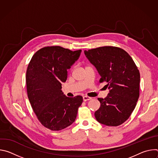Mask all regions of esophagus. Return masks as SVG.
Returning <instances> with one entry per match:
<instances>
[{"instance_id": "1", "label": "esophagus", "mask_w": 158, "mask_h": 158, "mask_svg": "<svg viewBox=\"0 0 158 158\" xmlns=\"http://www.w3.org/2000/svg\"><path fill=\"white\" fill-rule=\"evenodd\" d=\"M92 98L91 97H89V96H83V101H89L90 99H91Z\"/></svg>"}]
</instances>
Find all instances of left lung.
Here are the masks:
<instances>
[{"mask_svg": "<svg viewBox=\"0 0 158 158\" xmlns=\"http://www.w3.org/2000/svg\"><path fill=\"white\" fill-rule=\"evenodd\" d=\"M88 60L106 82L109 93L98 98L99 109L94 113L96 120L108 126H118L131 116L139 96L140 74L132 57L124 50L112 46L84 51Z\"/></svg>", "mask_w": 158, "mask_h": 158, "instance_id": "left-lung-1", "label": "left lung"}]
</instances>
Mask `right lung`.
<instances>
[{"mask_svg": "<svg viewBox=\"0 0 158 158\" xmlns=\"http://www.w3.org/2000/svg\"><path fill=\"white\" fill-rule=\"evenodd\" d=\"M81 51L60 46L45 47L34 54L28 65L29 100L40 123L52 131L71 125L82 103V96L67 97L61 90L62 82L67 78V69L79 59Z\"/></svg>", "mask_w": 158, "mask_h": 158, "instance_id": "add662e5", "label": "right lung"}]
</instances>
